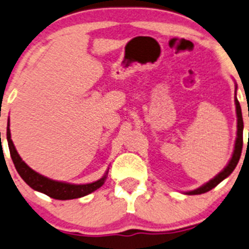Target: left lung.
Returning <instances> with one entry per match:
<instances>
[{"label": "left lung", "mask_w": 249, "mask_h": 249, "mask_svg": "<svg viewBox=\"0 0 249 249\" xmlns=\"http://www.w3.org/2000/svg\"><path fill=\"white\" fill-rule=\"evenodd\" d=\"M235 89H236V88H235ZM235 105H236V116H237V136H236V141H235L234 153H232V156L231 159H230L229 163L227 164L226 168H224L221 173H218L213 179H211L210 181L204 184L203 186L197 188V190L186 192V195H191V196L201 195V193H205L208 192V191L213 190V188L216 187L219 182L223 181L227 177H229V175L232 173V171L235 169V167L237 166V162H239L240 156H241L242 145H243V120H242V113H241V106H240V103L236 99V96H235Z\"/></svg>", "instance_id": "1"}]
</instances>
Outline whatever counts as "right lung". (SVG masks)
Here are the masks:
<instances>
[{"label": "right lung", "mask_w": 249, "mask_h": 249, "mask_svg": "<svg viewBox=\"0 0 249 249\" xmlns=\"http://www.w3.org/2000/svg\"><path fill=\"white\" fill-rule=\"evenodd\" d=\"M7 141L13 163H14L15 168H17L20 177L23 179V181H25L28 186L32 187L33 190L44 193V195L49 196V197L53 198V199H75V198H81L83 197V196L89 195V193L98 190L99 187L103 186L105 180H106L107 178V173L108 172H106V174H105L101 179H99L98 181H94L86 185H72L68 184V182L51 180L49 179V178L43 177V175H40L39 173L35 172L32 168H30V167L22 161V159L20 158L17 149H15L14 144H13L12 138H10L9 120H8L7 125Z\"/></svg>", "instance_id": "add662e5"}]
</instances>
